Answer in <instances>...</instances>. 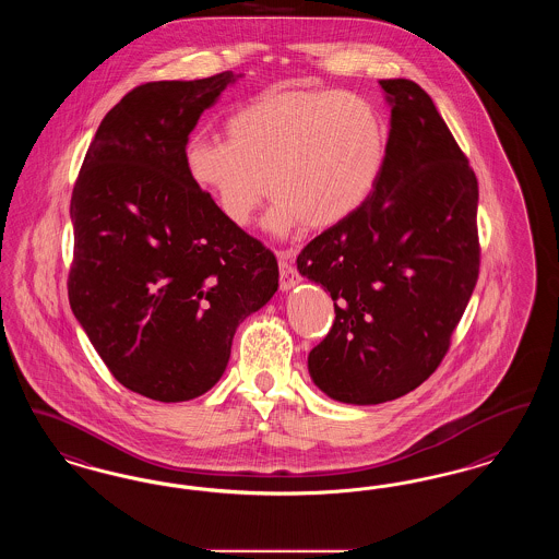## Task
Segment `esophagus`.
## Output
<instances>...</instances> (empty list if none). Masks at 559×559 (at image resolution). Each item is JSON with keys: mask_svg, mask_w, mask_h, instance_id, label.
<instances>
[{"mask_svg": "<svg viewBox=\"0 0 559 559\" xmlns=\"http://www.w3.org/2000/svg\"><path fill=\"white\" fill-rule=\"evenodd\" d=\"M276 258H278V270H281V290H290L299 283L297 270L290 266V253L289 251H278Z\"/></svg>", "mask_w": 559, "mask_h": 559, "instance_id": "1", "label": "esophagus"}]
</instances>
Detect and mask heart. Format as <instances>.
Segmentation results:
<instances>
[{"label":"heart","instance_id":"b5f03b06","mask_svg":"<svg viewBox=\"0 0 559 559\" xmlns=\"http://www.w3.org/2000/svg\"><path fill=\"white\" fill-rule=\"evenodd\" d=\"M226 133L191 134L185 173L235 228L253 223L270 189L276 237L347 223L377 189L389 147L379 108L341 90L264 91L228 116Z\"/></svg>","mask_w":559,"mask_h":559}]
</instances>
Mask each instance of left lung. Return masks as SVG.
<instances>
[{
    "label": "left lung",
    "mask_w": 559,
    "mask_h": 559,
    "mask_svg": "<svg viewBox=\"0 0 559 559\" xmlns=\"http://www.w3.org/2000/svg\"><path fill=\"white\" fill-rule=\"evenodd\" d=\"M391 106L379 185L347 223L297 258L331 293L335 322L308 356L331 400L377 405L420 386L449 349L478 278V182L432 99L379 81Z\"/></svg>",
    "instance_id": "obj_1"
}]
</instances>
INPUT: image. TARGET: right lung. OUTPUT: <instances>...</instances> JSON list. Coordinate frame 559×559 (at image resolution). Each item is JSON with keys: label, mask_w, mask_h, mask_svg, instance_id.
<instances>
[{"label": "right lung", "mask_w": 559, "mask_h": 559, "mask_svg": "<svg viewBox=\"0 0 559 559\" xmlns=\"http://www.w3.org/2000/svg\"><path fill=\"white\" fill-rule=\"evenodd\" d=\"M241 76L127 93L102 120L72 191L70 308L114 379L154 402L210 391L237 326L278 289L274 255L226 223L182 164L201 114Z\"/></svg>", "instance_id": "1"}]
</instances>
